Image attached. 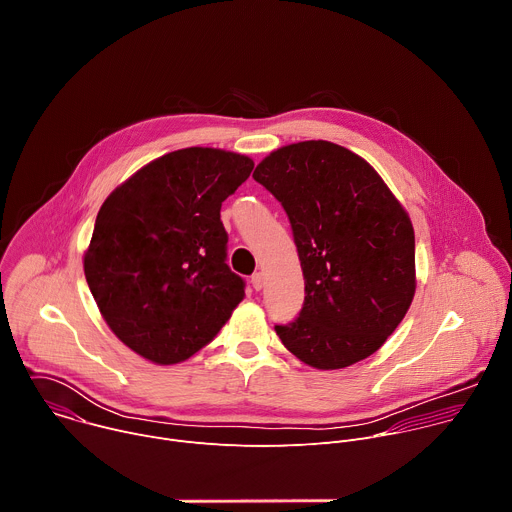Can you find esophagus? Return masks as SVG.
<instances>
[{
  "mask_svg": "<svg viewBox=\"0 0 512 512\" xmlns=\"http://www.w3.org/2000/svg\"><path fill=\"white\" fill-rule=\"evenodd\" d=\"M263 283H265V275H263V273H255V275L251 277V285H253L257 291L263 287Z\"/></svg>",
  "mask_w": 512,
  "mask_h": 512,
  "instance_id": "obj_1",
  "label": "esophagus"
}]
</instances>
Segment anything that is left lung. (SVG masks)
<instances>
[{
  "mask_svg": "<svg viewBox=\"0 0 512 512\" xmlns=\"http://www.w3.org/2000/svg\"><path fill=\"white\" fill-rule=\"evenodd\" d=\"M253 178L285 208L306 300L283 346L308 367L336 371L377 352L415 296V233L377 170L338 143L283 145Z\"/></svg>",
  "mask_w": 512,
  "mask_h": 512,
  "instance_id": "1",
  "label": "left lung"
}]
</instances>
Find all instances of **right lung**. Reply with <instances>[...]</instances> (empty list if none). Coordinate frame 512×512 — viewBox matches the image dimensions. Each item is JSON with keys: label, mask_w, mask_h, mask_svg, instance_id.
Here are the masks:
<instances>
[{"label": "right lung", "mask_w": 512, "mask_h": 512, "mask_svg": "<svg viewBox=\"0 0 512 512\" xmlns=\"http://www.w3.org/2000/svg\"><path fill=\"white\" fill-rule=\"evenodd\" d=\"M253 160L184 148L145 164L103 202L83 257L111 332L135 354L178 364L206 346L245 298L227 259L221 204Z\"/></svg>", "instance_id": "right-lung-1"}]
</instances>
